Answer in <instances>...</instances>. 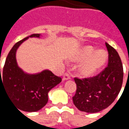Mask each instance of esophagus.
I'll use <instances>...</instances> for the list:
<instances>
[{"label":"esophagus","mask_w":129,"mask_h":129,"mask_svg":"<svg viewBox=\"0 0 129 129\" xmlns=\"http://www.w3.org/2000/svg\"><path fill=\"white\" fill-rule=\"evenodd\" d=\"M68 79H70V75L68 73H65L64 75H63V81H66V80H68Z\"/></svg>","instance_id":"1"}]
</instances>
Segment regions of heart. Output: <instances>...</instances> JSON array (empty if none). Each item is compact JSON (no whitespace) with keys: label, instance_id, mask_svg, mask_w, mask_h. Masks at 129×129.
<instances>
[{"label":"heart","instance_id":"obj_1","mask_svg":"<svg viewBox=\"0 0 129 129\" xmlns=\"http://www.w3.org/2000/svg\"><path fill=\"white\" fill-rule=\"evenodd\" d=\"M108 52L105 50H97L90 45H86L78 50L73 58L75 62H81L78 67L79 75L90 77L96 75L108 60Z\"/></svg>","mask_w":129,"mask_h":129}]
</instances>
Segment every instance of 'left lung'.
Listing matches in <instances>:
<instances>
[{
  "mask_svg": "<svg viewBox=\"0 0 129 129\" xmlns=\"http://www.w3.org/2000/svg\"><path fill=\"white\" fill-rule=\"evenodd\" d=\"M108 52V67L92 78H75L77 90L73 97L74 104L79 111L97 113L106 108L115 100L123 81V66L119 54L106 43Z\"/></svg>",
  "mask_w": 129,
  "mask_h": 129,
  "instance_id": "left-lung-1",
  "label": "left lung"
}]
</instances>
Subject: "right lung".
<instances>
[{
  "mask_svg": "<svg viewBox=\"0 0 129 129\" xmlns=\"http://www.w3.org/2000/svg\"><path fill=\"white\" fill-rule=\"evenodd\" d=\"M41 37L40 34H33L16 43L7 55L2 75L0 68V88H4L13 104L21 111H39L48 102L49 91L61 81L48 69L32 74L18 66L16 52L19 46L29 38Z\"/></svg>",
  "mask_w": 129,
  "mask_h": 129,
  "instance_id": "1",
  "label": "right lung"
}]
</instances>
